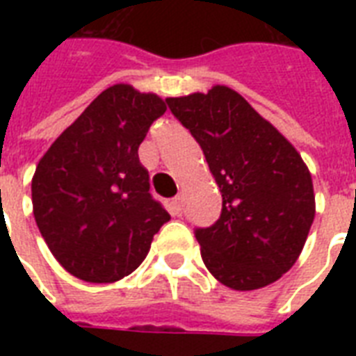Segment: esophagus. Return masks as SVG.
Wrapping results in <instances>:
<instances>
[{"mask_svg":"<svg viewBox=\"0 0 356 356\" xmlns=\"http://www.w3.org/2000/svg\"><path fill=\"white\" fill-rule=\"evenodd\" d=\"M183 197H175V200L170 203V212H172V216H181L183 214Z\"/></svg>","mask_w":356,"mask_h":356,"instance_id":"1","label":"esophagus"}]
</instances>
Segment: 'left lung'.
Wrapping results in <instances>:
<instances>
[{"mask_svg": "<svg viewBox=\"0 0 356 356\" xmlns=\"http://www.w3.org/2000/svg\"><path fill=\"white\" fill-rule=\"evenodd\" d=\"M166 102L201 145L222 192L220 220L195 229L207 270L240 292L281 279L316 214L312 177L298 149L229 86Z\"/></svg>", "mask_w": 356, "mask_h": 356, "instance_id": "1", "label": "left lung"}]
</instances>
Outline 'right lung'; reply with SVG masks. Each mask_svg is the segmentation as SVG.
Instances as JSON below:
<instances>
[{"label":"right lung","instance_id":"add662e5","mask_svg":"<svg viewBox=\"0 0 356 356\" xmlns=\"http://www.w3.org/2000/svg\"><path fill=\"white\" fill-rule=\"evenodd\" d=\"M164 113L156 94L108 86L36 166L35 222L58 264L81 281L103 284L133 273L170 220L138 159L149 125Z\"/></svg>","mask_w":356,"mask_h":356}]
</instances>
